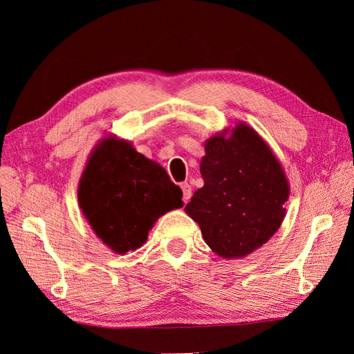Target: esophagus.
<instances>
[{
    "label": "esophagus",
    "mask_w": 354,
    "mask_h": 354,
    "mask_svg": "<svg viewBox=\"0 0 354 354\" xmlns=\"http://www.w3.org/2000/svg\"><path fill=\"white\" fill-rule=\"evenodd\" d=\"M181 190H183V199L185 202H187L192 196V186L189 183H183L181 185Z\"/></svg>",
    "instance_id": "1"
}]
</instances>
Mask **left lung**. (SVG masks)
<instances>
[{"instance_id": "1", "label": "left lung", "mask_w": 354, "mask_h": 354, "mask_svg": "<svg viewBox=\"0 0 354 354\" xmlns=\"http://www.w3.org/2000/svg\"><path fill=\"white\" fill-rule=\"evenodd\" d=\"M203 187L186 205L203 241L223 259H236L269 241L285 217L289 187L283 169L252 128L214 136L201 160Z\"/></svg>"}]
</instances>
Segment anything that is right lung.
<instances>
[{
    "label": "right lung",
    "instance_id": "obj_1",
    "mask_svg": "<svg viewBox=\"0 0 354 354\" xmlns=\"http://www.w3.org/2000/svg\"><path fill=\"white\" fill-rule=\"evenodd\" d=\"M181 196L162 167L115 138L94 149L78 189L85 218L118 254L142 246L158 217L183 205Z\"/></svg>",
    "mask_w": 354,
    "mask_h": 354
}]
</instances>
